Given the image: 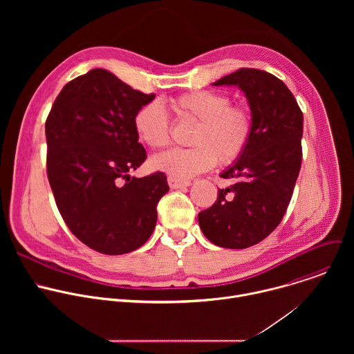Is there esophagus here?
Here are the masks:
<instances>
[{"label":"esophagus","instance_id":"esophagus-1","mask_svg":"<svg viewBox=\"0 0 354 354\" xmlns=\"http://www.w3.org/2000/svg\"><path fill=\"white\" fill-rule=\"evenodd\" d=\"M168 185L171 189H182V187H187L192 185L190 180H182V179H176L174 176H168Z\"/></svg>","mask_w":354,"mask_h":354}]
</instances>
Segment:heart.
Returning <instances> with one entry per match:
<instances>
[{
	"instance_id": "obj_1",
	"label": "heart",
	"mask_w": 354,
	"mask_h": 354,
	"mask_svg": "<svg viewBox=\"0 0 354 354\" xmlns=\"http://www.w3.org/2000/svg\"><path fill=\"white\" fill-rule=\"evenodd\" d=\"M180 119L197 122L192 148H175L151 160L154 169L176 179H189L212 169L217 161H235L252 136V118L248 109L232 106L231 99L216 91H194L171 100ZM134 130L149 148H164L169 142V119L158 102L141 106L134 116Z\"/></svg>"
}]
</instances>
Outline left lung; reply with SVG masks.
Returning a JSON list of instances; mask_svg holds the SVG:
<instances>
[{"instance_id":"1","label":"left lung","mask_w":354,"mask_h":354,"mask_svg":"<svg viewBox=\"0 0 354 354\" xmlns=\"http://www.w3.org/2000/svg\"><path fill=\"white\" fill-rule=\"evenodd\" d=\"M212 85H235L245 93L252 136L220 174L234 183L218 189L216 203L198 213V225L214 245L245 249L265 239L288 207L301 168L302 112L286 84L262 70L241 68Z\"/></svg>"}]
</instances>
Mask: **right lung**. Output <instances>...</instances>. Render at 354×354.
<instances>
[{"instance_id": "obj_1", "label": "right lung", "mask_w": 354, "mask_h": 354, "mask_svg": "<svg viewBox=\"0 0 354 354\" xmlns=\"http://www.w3.org/2000/svg\"><path fill=\"white\" fill-rule=\"evenodd\" d=\"M154 97L93 68L64 85L46 120L47 176L59 212L100 254L123 255L144 245L169 190L162 172L130 176L147 158L134 116Z\"/></svg>"}]
</instances>
